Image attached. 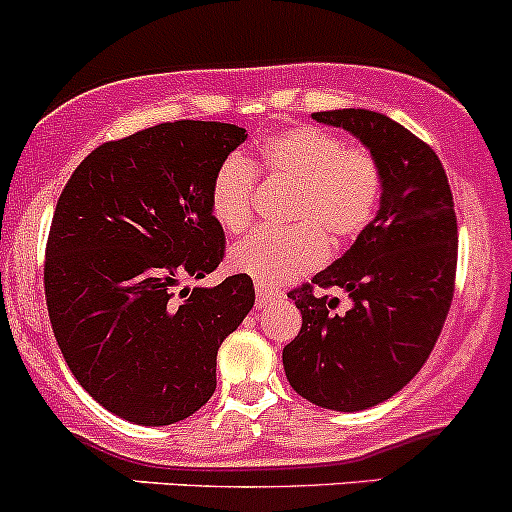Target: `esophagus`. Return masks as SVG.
<instances>
[{"mask_svg":"<svg viewBox=\"0 0 512 512\" xmlns=\"http://www.w3.org/2000/svg\"><path fill=\"white\" fill-rule=\"evenodd\" d=\"M278 288H271V286H263V283H256V308H263V305H268L271 300L278 298Z\"/></svg>","mask_w":512,"mask_h":512,"instance_id":"1","label":"esophagus"}]
</instances>
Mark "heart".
I'll return each mask as SVG.
<instances>
[{
    "instance_id": "heart-1",
    "label": "heart",
    "mask_w": 512,
    "mask_h": 512,
    "mask_svg": "<svg viewBox=\"0 0 512 512\" xmlns=\"http://www.w3.org/2000/svg\"><path fill=\"white\" fill-rule=\"evenodd\" d=\"M256 175L291 189L286 231H261L231 249L234 271L263 286L308 273L325 258L360 236L382 204L384 172L367 147H347L335 133L320 128H288L268 135L254 160L226 157L209 187V209L221 229H249Z\"/></svg>"
}]
</instances>
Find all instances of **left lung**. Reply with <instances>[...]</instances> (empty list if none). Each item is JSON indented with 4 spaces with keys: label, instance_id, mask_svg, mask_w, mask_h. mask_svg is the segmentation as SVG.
Masks as SVG:
<instances>
[{
    "label": "left lung",
    "instance_id": "left-lung-1",
    "mask_svg": "<svg viewBox=\"0 0 512 512\" xmlns=\"http://www.w3.org/2000/svg\"><path fill=\"white\" fill-rule=\"evenodd\" d=\"M313 120L355 135L384 172L382 204L345 256L288 298L303 315L283 347L291 387L335 412H362L394 397L424 367L449 315L458 226L444 165L404 125L374 110L342 108ZM337 287L339 299L312 288Z\"/></svg>",
    "mask_w": 512,
    "mask_h": 512
}]
</instances>
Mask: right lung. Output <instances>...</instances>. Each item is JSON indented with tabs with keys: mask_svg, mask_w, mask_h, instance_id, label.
Masks as SVG:
<instances>
[{
	"mask_svg": "<svg viewBox=\"0 0 512 512\" xmlns=\"http://www.w3.org/2000/svg\"><path fill=\"white\" fill-rule=\"evenodd\" d=\"M246 130L177 120L103 142L63 187L44 291L68 370L108 412L142 426L187 419L217 389V352L254 308V281L182 288L224 258L209 209L217 167Z\"/></svg>",
	"mask_w": 512,
	"mask_h": 512,
	"instance_id": "1",
	"label": "right lung"
}]
</instances>
